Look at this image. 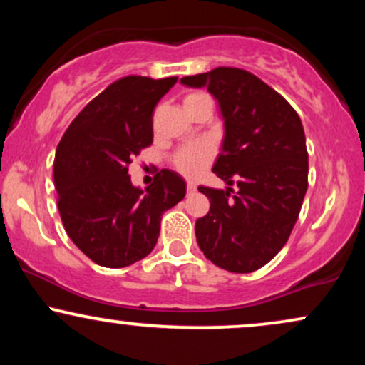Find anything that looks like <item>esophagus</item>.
<instances>
[{"mask_svg": "<svg viewBox=\"0 0 365 365\" xmlns=\"http://www.w3.org/2000/svg\"><path fill=\"white\" fill-rule=\"evenodd\" d=\"M197 190V187H195V183H192V182H188L187 183V192L188 194H194V192Z\"/></svg>", "mask_w": 365, "mask_h": 365, "instance_id": "esophagus-1", "label": "esophagus"}]
</instances>
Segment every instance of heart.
I'll return each mask as SVG.
<instances>
[{
	"label": "heart",
	"mask_w": 365,
	"mask_h": 365,
	"mask_svg": "<svg viewBox=\"0 0 365 365\" xmlns=\"http://www.w3.org/2000/svg\"><path fill=\"white\" fill-rule=\"evenodd\" d=\"M206 94L200 92H192L183 99V104L197 101L199 98H204ZM212 149L204 142H194V144L183 145L182 149L175 154V166L185 177H195L211 163Z\"/></svg>",
	"instance_id": "obj_1"
}]
</instances>
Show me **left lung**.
<instances>
[{
	"label": "left lung",
	"mask_w": 365,
	"mask_h": 365,
	"mask_svg": "<svg viewBox=\"0 0 365 365\" xmlns=\"http://www.w3.org/2000/svg\"><path fill=\"white\" fill-rule=\"evenodd\" d=\"M180 82L206 87L225 127L212 171L228 187H199L211 209L195 221L197 244L217 267L252 273L283 249L302 207L309 175L302 121L283 96L245 70L220 66Z\"/></svg>",
	"instance_id": "8db88e82"
}]
</instances>
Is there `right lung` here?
Instances as JSON below:
<instances>
[{
  "label": "right lung",
  "mask_w": 365,
  "mask_h": 365,
  "mask_svg": "<svg viewBox=\"0 0 365 365\" xmlns=\"http://www.w3.org/2000/svg\"><path fill=\"white\" fill-rule=\"evenodd\" d=\"M177 77L130 75L113 82L63 133L53 165L58 209L66 233L91 261L125 267L156 245L163 212L185 197L178 173L161 170L144 190L128 165L153 144V113Z\"/></svg>",
  "instance_id": "add662e5"
}]
</instances>
